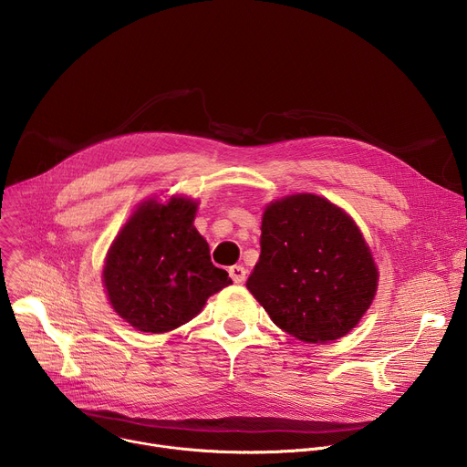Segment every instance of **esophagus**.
I'll list each match as a JSON object with an SVG mask.
<instances>
[{
  "label": "esophagus",
  "instance_id": "esophagus-1",
  "mask_svg": "<svg viewBox=\"0 0 467 467\" xmlns=\"http://www.w3.org/2000/svg\"><path fill=\"white\" fill-rule=\"evenodd\" d=\"M245 268H244V265L242 264H234V265H231V268H229V275H231V279L234 281V283H244L245 281Z\"/></svg>",
  "mask_w": 467,
  "mask_h": 467
}]
</instances>
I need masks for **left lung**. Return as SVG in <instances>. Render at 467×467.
I'll return each mask as SVG.
<instances>
[{"label": "left lung", "mask_w": 467, "mask_h": 467, "mask_svg": "<svg viewBox=\"0 0 467 467\" xmlns=\"http://www.w3.org/2000/svg\"><path fill=\"white\" fill-rule=\"evenodd\" d=\"M260 231L247 290L274 323L308 344L348 335L379 279L355 222L319 195L297 193L265 209Z\"/></svg>", "instance_id": "8db88e82"}]
</instances>
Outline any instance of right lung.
I'll return each instance as SVG.
<instances>
[{
  "instance_id": "obj_1",
  "label": "right lung",
  "mask_w": 467,
  "mask_h": 467,
  "mask_svg": "<svg viewBox=\"0 0 467 467\" xmlns=\"http://www.w3.org/2000/svg\"><path fill=\"white\" fill-rule=\"evenodd\" d=\"M197 205L171 197L144 203L116 236L103 270L112 308L142 332H166L190 321L205 301L229 286L193 227Z\"/></svg>"
}]
</instances>
